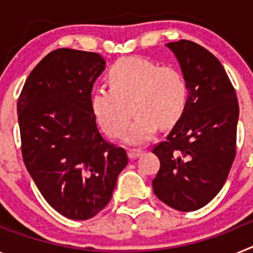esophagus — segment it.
<instances>
[{
  "label": "esophagus",
  "instance_id": "obj_1",
  "mask_svg": "<svg viewBox=\"0 0 253 253\" xmlns=\"http://www.w3.org/2000/svg\"><path fill=\"white\" fill-rule=\"evenodd\" d=\"M142 149H129L128 151V157L130 158V160H135V158H138L139 156H142Z\"/></svg>",
  "mask_w": 253,
  "mask_h": 253
}]
</instances>
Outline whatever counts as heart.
Segmentation results:
<instances>
[{
    "label": "heart",
    "instance_id": "obj_1",
    "mask_svg": "<svg viewBox=\"0 0 253 253\" xmlns=\"http://www.w3.org/2000/svg\"><path fill=\"white\" fill-rule=\"evenodd\" d=\"M109 88H96L91 109L110 138L119 139L128 129L132 107L135 119L125 140L140 146L160 128H171L184 115L189 100V84L173 67H160L143 58L116 60L106 75Z\"/></svg>",
    "mask_w": 253,
    "mask_h": 253
}]
</instances>
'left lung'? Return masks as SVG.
<instances>
[{
  "label": "left lung",
  "mask_w": 253,
  "mask_h": 253,
  "mask_svg": "<svg viewBox=\"0 0 253 253\" xmlns=\"http://www.w3.org/2000/svg\"><path fill=\"white\" fill-rule=\"evenodd\" d=\"M189 84L184 115L153 153L161 167L152 181L161 202L180 211L205 207L220 191L236 157L238 100L222 63L202 45L166 44Z\"/></svg>",
  "instance_id": "left-lung-1"
}]
</instances>
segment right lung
Here are the masks:
<instances>
[{"label": "right lung", "mask_w": 253, "mask_h": 253, "mask_svg": "<svg viewBox=\"0 0 253 253\" xmlns=\"http://www.w3.org/2000/svg\"><path fill=\"white\" fill-rule=\"evenodd\" d=\"M105 64L97 53L50 51L31 71L17 101L26 169L48 204L76 220L109 204L128 165L125 149L102 138L91 109Z\"/></svg>", "instance_id": "1"}]
</instances>
